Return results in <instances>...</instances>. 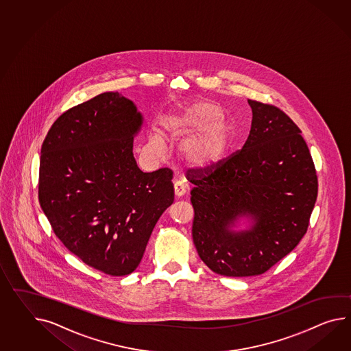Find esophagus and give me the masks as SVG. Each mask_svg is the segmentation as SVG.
Returning a JSON list of instances; mask_svg holds the SVG:
<instances>
[{
  "mask_svg": "<svg viewBox=\"0 0 351 351\" xmlns=\"http://www.w3.org/2000/svg\"><path fill=\"white\" fill-rule=\"evenodd\" d=\"M173 189H175V195L178 197H184L185 193H186V186L181 181H176L175 185H173Z\"/></svg>",
  "mask_w": 351,
  "mask_h": 351,
  "instance_id": "1",
  "label": "esophagus"
}]
</instances>
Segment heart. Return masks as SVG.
I'll return each mask as SVG.
<instances>
[{
  "mask_svg": "<svg viewBox=\"0 0 351 351\" xmlns=\"http://www.w3.org/2000/svg\"><path fill=\"white\" fill-rule=\"evenodd\" d=\"M227 112L215 104L197 101L170 112L161 120L163 133L171 139L188 141L182 145V156L190 165L206 166L222 158L231 145L234 130ZM151 147L161 149V142L152 138Z\"/></svg>",
  "mask_w": 351,
  "mask_h": 351,
  "instance_id": "heart-1",
  "label": "heart"
}]
</instances>
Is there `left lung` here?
<instances>
[{
	"mask_svg": "<svg viewBox=\"0 0 351 351\" xmlns=\"http://www.w3.org/2000/svg\"><path fill=\"white\" fill-rule=\"evenodd\" d=\"M252 123L243 147L186 171L193 184V241L197 255L223 276H255L287 256L306 234L318 180L297 124L270 104L248 100ZM242 215L248 232L229 227Z\"/></svg>",
	"mask_w": 351,
	"mask_h": 351,
	"instance_id": "obj_1",
	"label": "left lung"
}]
</instances>
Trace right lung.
<instances>
[{"instance_id": "obj_1", "label": "right lung", "mask_w": 351, "mask_h": 351, "mask_svg": "<svg viewBox=\"0 0 351 351\" xmlns=\"http://www.w3.org/2000/svg\"><path fill=\"white\" fill-rule=\"evenodd\" d=\"M142 124L119 93L63 112L44 139L38 197L69 251L110 276L133 273L161 214L173 203L171 169L143 172L133 156Z\"/></svg>"}]
</instances>
